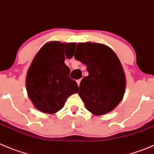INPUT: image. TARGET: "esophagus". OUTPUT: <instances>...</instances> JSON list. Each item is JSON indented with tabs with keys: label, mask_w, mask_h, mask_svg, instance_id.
<instances>
[{
	"label": "esophagus",
	"mask_w": 154,
	"mask_h": 154,
	"mask_svg": "<svg viewBox=\"0 0 154 154\" xmlns=\"http://www.w3.org/2000/svg\"><path fill=\"white\" fill-rule=\"evenodd\" d=\"M80 81H81V79H79V80H77V85L80 87Z\"/></svg>",
	"instance_id": "34e87169"
}]
</instances>
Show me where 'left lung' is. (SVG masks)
<instances>
[{"instance_id":"obj_1","label":"left lung","mask_w":154,"mask_h":154,"mask_svg":"<svg viewBox=\"0 0 154 154\" xmlns=\"http://www.w3.org/2000/svg\"><path fill=\"white\" fill-rule=\"evenodd\" d=\"M74 57L87 65L89 75L82 79L78 94L88 111L102 116L112 111L123 99L124 70L116 53L100 43L77 45Z\"/></svg>"}]
</instances>
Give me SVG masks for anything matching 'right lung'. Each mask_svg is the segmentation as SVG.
<instances>
[{"mask_svg": "<svg viewBox=\"0 0 154 154\" xmlns=\"http://www.w3.org/2000/svg\"><path fill=\"white\" fill-rule=\"evenodd\" d=\"M76 43L53 41L45 44L27 71L26 86L28 96L37 109L54 114L64 107L70 95L78 92L75 80L70 78L65 57L74 55Z\"/></svg>", "mask_w": 154, "mask_h": 154, "instance_id": "obj_1", "label": "right lung"}]
</instances>
